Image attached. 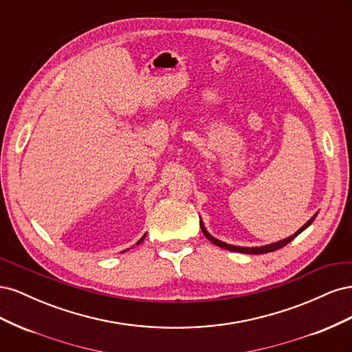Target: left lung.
<instances>
[{
	"mask_svg": "<svg viewBox=\"0 0 352 352\" xmlns=\"http://www.w3.org/2000/svg\"><path fill=\"white\" fill-rule=\"evenodd\" d=\"M316 217V216H314ZM314 217L313 219H310L308 220L305 225L298 230L295 235H292V236H289V238H286V239H282V241H279V242H276V243H270V245H264V247H255V248H245V247H235V245H229V243H225V242H221V241H219V239H216V238H212L210 233L206 230V228H204V225H202V221H199V226H201V230H202V233H204L206 235V238L208 239V241H211L212 243L214 245H217V247H220V248H225V250H229V251H235V252H243V254H265V252H272V251H276V250H279V248H283L285 245H287L294 238H296L298 235H300V233L302 232V230H305L308 226L311 225L313 223V220H314Z\"/></svg>",
	"mask_w": 352,
	"mask_h": 352,
	"instance_id": "left-lung-1",
	"label": "left lung"
}]
</instances>
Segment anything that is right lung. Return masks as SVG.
<instances>
[{
  "label": "right lung",
  "instance_id": "add662e5",
  "mask_svg": "<svg viewBox=\"0 0 352 352\" xmlns=\"http://www.w3.org/2000/svg\"><path fill=\"white\" fill-rule=\"evenodd\" d=\"M144 238H145V235H144V236H142V238H141V239H140V241H138V243H141V242H142V241H144Z\"/></svg>",
  "mask_w": 352,
  "mask_h": 352
}]
</instances>
